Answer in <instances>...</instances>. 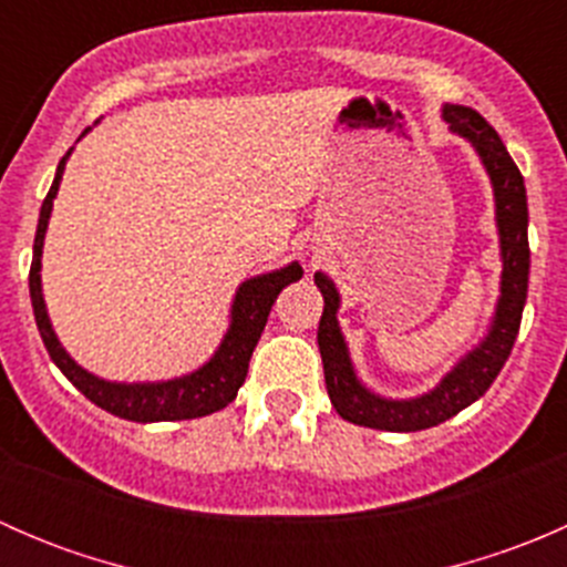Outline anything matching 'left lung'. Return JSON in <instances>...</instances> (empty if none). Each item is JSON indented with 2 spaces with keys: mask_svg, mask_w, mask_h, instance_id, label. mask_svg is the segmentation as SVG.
I'll return each mask as SVG.
<instances>
[{
  "mask_svg": "<svg viewBox=\"0 0 567 567\" xmlns=\"http://www.w3.org/2000/svg\"><path fill=\"white\" fill-rule=\"evenodd\" d=\"M442 120L453 134L463 136L474 147L485 175H488L491 188H494V219L502 257L499 299H496L494 316L488 320V331L483 334V340L468 348L433 390L416 394V398H384L359 379L346 334H342L340 320H337V312H340L337 285L323 271H318L316 285L323 296L318 348L320 359H323L326 392H329L337 414L353 425L411 433L450 420L488 392L499 370L505 368L513 342H516L518 326H522L529 282V210L524 177L507 147L502 145L499 134L474 109L444 104Z\"/></svg>",
  "mask_w": 567,
  "mask_h": 567,
  "instance_id": "1",
  "label": "left lung"
}]
</instances>
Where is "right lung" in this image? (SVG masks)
<instances>
[{"mask_svg":"<svg viewBox=\"0 0 567 567\" xmlns=\"http://www.w3.org/2000/svg\"><path fill=\"white\" fill-rule=\"evenodd\" d=\"M71 151L62 156L60 167H56L54 183H51L49 194H45L43 205H40V219L35 233V247H32V268H30V299L32 310H35V323L43 346L49 351L51 362L62 370L68 381L76 386L87 400H93L99 409L109 414L120 416V420L131 422H175V420H197V416H208L214 411L225 409L236 400L241 390L244 379H247L249 359L255 351L257 340H260L262 329H266L268 312H271L274 301L282 293L285 285L301 279L299 262H288L277 271L257 274V277L244 279L238 285L236 296L230 305V326H227L225 337H221L219 348L214 357L197 370L186 375H175L167 381H109L101 375L84 370L71 353L62 348L60 337H56L54 326H51L49 310L43 301V282H40V260H43V238L49 230L51 208H54V197L60 192L62 173L71 158Z\"/></svg>","mask_w":567,"mask_h":567,"instance_id":"add662e5","label":"right lung"}]
</instances>
